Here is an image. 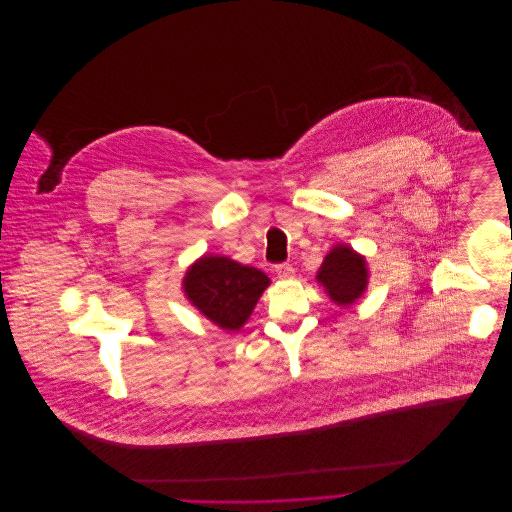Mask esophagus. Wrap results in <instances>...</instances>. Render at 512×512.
Here are the masks:
<instances>
[{"label": "esophagus", "instance_id": "obj_1", "mask_svg": "<svg viewBox=\"0 0 512 512\" xmlns=\"http://www.w3.org/2000/svg\"><path fill=\"white\" fill-rule=\"evenodd\" d=\"M293 266L290 262H284V264H278L276 266V274L280 276V278H292L293 276Z\"/></svg>", "mask_w": 512, "mask_h": 512}]
</instances>
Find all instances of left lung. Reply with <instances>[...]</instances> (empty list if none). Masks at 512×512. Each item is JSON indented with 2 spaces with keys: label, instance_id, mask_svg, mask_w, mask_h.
<instances>
[{
  "label": "left lung",
  "instance_id": "8db88e82",
  "mask_svg": "<svg viewBox=\"0 0 512 512\" xmlns=\"http://www.w3.org/2000/svg\"><path fill=\"white\" fill-rule=\"evenodd\" d=\"M317 280L337 305H351L365 292V260L349 246H335L323 260Z\"/></svg>",
  "mask_w": 512,
  "mask_h": 512
}]
</instances>
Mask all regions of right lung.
<instances>
[{"label":"right lung","instance_id":"obj_1","mask_svg":"<svg viewBox=\"0 0 512 512\" xmlns=\"http://www.w3.org/2000/svg\"><path fill=\"white\" fill-rule=\"evenodd\" d=\"M268 284L264 272L224 256L201 258L185 276V292L193 305L228 331L246 323Z\"/></svg>","mask_w":512,"mask_h":512}]
</instances>
